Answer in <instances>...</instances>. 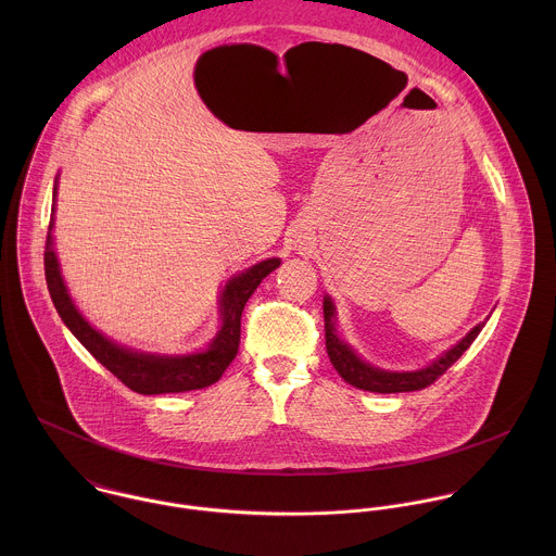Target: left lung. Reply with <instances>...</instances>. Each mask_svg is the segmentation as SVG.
I'll use <instances>...</instances> for the list:
<instances>
[{
	"mask_svg": "<svg viewBox=\"0 0 556 556\" xmlns=\"http://www.w3.org/2000/svg\"><path fill=\"white\" fill-rule=\"evenodd\" d=\"M323 318H325V346H327V355H329V362L333 364L336 372L349 386H353L357 390H364V392H377V394L417 392V390H424V388L432 386L441 375H445V370L452 364H456L460 359V355L473 344L477 333L485 325V320L479 323L458 344H454L450 351H445L430 366H426L421 370H415V372H390V370H381V368H375V366L366 364L364 359H359L355 355V351L344 340L338 338L336 308H333L331 298H327V295L323 300Z\"/></svg>",
	"mask_w": 556,
	"mask_h": 556,
	"instance_id": "8db88e82",
	"label": "left lung"
}]
</instances>
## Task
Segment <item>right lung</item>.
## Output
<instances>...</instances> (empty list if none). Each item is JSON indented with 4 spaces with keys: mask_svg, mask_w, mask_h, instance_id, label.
Segmentation results:
<instances>
[{
    "mask_svg": "<svg viewBox=\"0 0 556 556\" xmlns=\"http://www.w3.org/2000/svg\"><path fill=\"white\" fill-rule=\"evenodd\" d=\"M55 197H58V181L53 188V199ZM51 212H55V207ZM51 231H53V214H51L47 245H45V276H47V287H49L55 311L60 313L66 327L77 336L80 344L106 370H111L126 388L146 396L203 390L216 383L238 355L241 313L245 302L250 300L254 289L261 285V280L280 265V258L261 261L250 269L233 276L225 285L220 295L223 327L218 329L216 338L210 342L205 351L192 353V355H152V353H139V351L115 344L83 318L64 285Z\"/></svg>",
    "mask_w": 556,
    "mask_h": 556,
    "instance_id": "1",
    "label": "right lung"
}]
</instances>
